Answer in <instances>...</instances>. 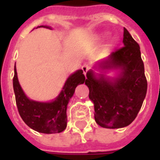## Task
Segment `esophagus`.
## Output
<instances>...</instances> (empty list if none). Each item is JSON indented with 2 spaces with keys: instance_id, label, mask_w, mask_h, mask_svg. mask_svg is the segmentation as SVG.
Masks as SVG:
<instances>
[{
  "instance_id": "34e87169",
  "label": "esophagus",
  "mask_w": 160,
  "mask_h": 160,
  "mask_svg": "<svg viewBox=\"0 0 160 160\" xmlns=\"http://www.w3.org/2000/svg\"><path fill=\"white\" fill-rule=\"evenodd\" d=\"M81 69H82L83 72H84V74H86L87 73V71L89 70V69H90V66L87 65V64H84V65H82V67H81Z\"/></svg>"
}]
</instances>
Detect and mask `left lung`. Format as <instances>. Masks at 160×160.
I'll use <instances>...</instances> for the list:
<instances>
[{
	"label": "left lung",
	"mask_w": 160,
	"mask_h": 160,
	"mask_svg": "<svg viewBox=\"0 0 160 160\" xmlns=\"http://www.w3.org/2000/svg\"><path fill=\"white\" fill-rule=\"evenodd\" d=\"M124 46L100 63V70H119L116 78L109 79L92 70L86 74L89 98L95 106V120L107 129H119L134 121L144 102L147 80L139 44L124 28Z\"/></svg>",
	"instance_id": "left-lung-1"
}]
</instances>
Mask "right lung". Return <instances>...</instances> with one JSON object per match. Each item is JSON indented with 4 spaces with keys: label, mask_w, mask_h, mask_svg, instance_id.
Wrapping results in <instances>:
<instances>
[{
    "label": "right lung",
    "mask_w": 160,
    "mask_h": 160,
    "mask_svg": "<svg viewBox=\"0 0 160 160\" xmlns=\"http://www.w3.org/2000/svg\"><path fill=\"white\" fill-rule=\"evenodd\" d=\"M13 88L19 114L23 121L34 130L44 134L64 131L67 125V105L78 85L85 82L82 70L75 71L65 81L63 90L51 102H38L27 98L19 84L16 65L14 68Z\"/></svg>",
    "instance_id": "obj_1"
}]
</instances>
